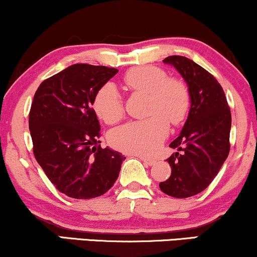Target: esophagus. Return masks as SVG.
<instances>
[{
    "label": "esophagus",
    "instance_id": "1",
    "mask_svg": "<svg viewBox=\"0 0 257 257\" xmlns=\"http://www.w3.org/2000/svg\"><path fill=\"white\" fill-rule=\"evenodd\" d=\"M140 159L142 160V162H144L145 165L152 166V165H154V163H156V160L150 159V158H146V157H140Z\"/></svg>",
    "mask_w": 257,
    "mask_h": 257
}]
</instances>
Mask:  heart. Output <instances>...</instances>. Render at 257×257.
Returning a JSON list of instances; mask_svg holds the SVG:
<instances>
[{
  "label": "heart",
  "mask_w": 257,
  "mask_h": 257,
  "mask_svg": "<svg viewBox=\"0 0 257 257\" xmlns=\"http://www.w3.org/2000/svg\"><path fill=\"white\" fill-rule=\"evenodd\" d=\"M124 83L132 91L147 93L145 119L132 120L109 133L110 145L125 153L153 156L168 137L169 120L182 122L190 106L187 83L177 78H169L160 68L142 66L131 69L124 75ZM94 112L107 124H113L124 115L122 94L112 82L98 89L93 99Z\"/></svg>",
  "instance_id": "obj_1"
}]
</instances>
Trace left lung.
Listing matches in <instances>:
<instances>
[{
	"mask_svg": "<svg viewBox=\"0 0 257 257\" xmlns=\"http://www.w3.org/2000/svg\"><path fill=\"white\" fill-rule=\"evenodd\" d=\"M189 87L190 111L177 139L170 144L177 152L168 159L171 176L160 182L166 195L185 199L212 183L230 152L231 111L218 80L205 68L183 56H169Z\"/></svg>",
	"mask_w": 257,
	"mask_h": 257,
	"instance_id": "left-lung-1",
	"label": "left lung"
}]
</instances>
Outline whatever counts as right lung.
I'll list each match as a JSON object with an SVG mask.
<instances>
[{"instance_id":"add662e5","label":"right lung","mask_w":257,"mask_h":257,"mask_svg":"<svg viewBox=\"0 0 257 257\" xmlns=\"http://www.w3.org/2000/svg\"><path fill=\"white\" fill-rule=\"evenodd\" d=\"M118 69L78 63L40 83L29 126L35 158L61 193L78 200L100 196L118 178L125 158L100 146L93 107L97 91Z\"/></svg>"}]
</instances>
